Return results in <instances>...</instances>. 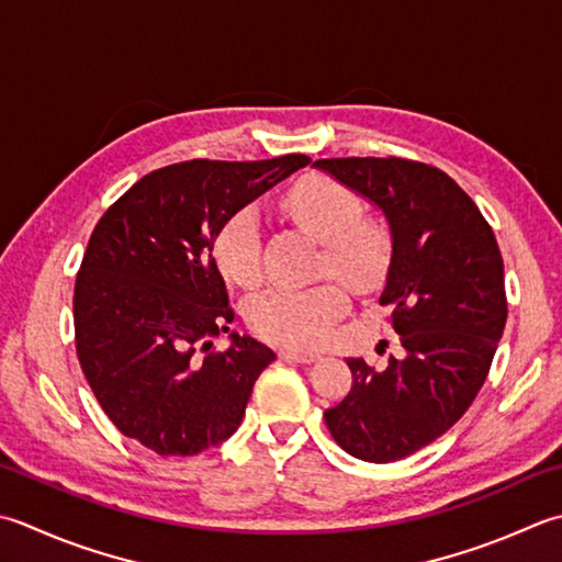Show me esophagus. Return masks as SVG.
Segmentation results:
<instances>
[{"label":"esophagus","instance_id":"1","mask_svg":"<svg viewBox=\"0 0 562 562\" xmlns=\"http://www.w3.org/2000/svg\"><path fill=\"white\" fill-rule=\"evenodd\" d=\"M280 358H282V360H290V362H312V360H316L318 356H316V353H304V350H290V348H284V350H280Z\"/></svg>","mask_w":562,"mask_h":562}]
</instances>
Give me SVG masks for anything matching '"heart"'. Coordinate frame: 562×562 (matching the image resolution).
Wrapping results in <instances>:
<instances>
[{
	"label": "heart",
	"mask_w": 562,
	"mask_h": 562,
	"mask_svg": "<svg viewBox=\"0 0 562 562\" xmlns=\"http://www.w3.org/2000/svg\"><path fill=\"white\" fill-rule=\"evenodd\" d=\"M284 209L296 226L324 244L318 274H336L356 292L375 290L384 280L390 238L380 226L366 222V206L353 190L331 178H310L292 187ZM212 250L226 280L240 288L258 284L262 278L258 214L252 209L231 214L218 226ZM339 281L326 278L312 288H270L256 294L246 306L250 331L294 350L322 346L336 318L348 310V292Z\"/></svg>",
	"instance_id": "b5f03b06"
}]
</instances>
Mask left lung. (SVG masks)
<instances>
[{
	"instance_id": "1",
	"label": "left lung",
	"mask_w": 562,
	"mask_h": 562,
	"mask_svg": "<svg viewBox=\"0 0 562 562\" xmlns=\"http://www.w3.org/2000/svg\"><path fill=\"white\" fill-rule=\"evenodd\" d=\"M314 165L390 222L380 304L390 306L402 358L382 370L348 358L353 382L324 419L346 453L392 463L443 436L485 384L507 324L502 252L477 204L434 165L397 156Z\"/></svg>"
}]
</instances>
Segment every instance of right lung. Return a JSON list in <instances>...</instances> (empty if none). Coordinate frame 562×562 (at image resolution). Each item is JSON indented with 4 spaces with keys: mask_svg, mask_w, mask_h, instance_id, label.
<instances>
[{
    "mask_svg": "<svg viewBox=\"0 0 562 562\" xmlns=\"http://www.w3.org/2000/svg\"><path fill=\"white\" fill-rule=\"evenodd\" d=\"M184 160L153 170L106 209L75 280L77 360L121 434L158 456H196L236 431L274 353L231 334L234 310L212 256L226 218L304 168Z\"/></svg>",
    "mask_w": 562,
    "mask_h": 562,
    "instance_id": "right-lung-1",
    "label": "right lung"
}]
</instances>
